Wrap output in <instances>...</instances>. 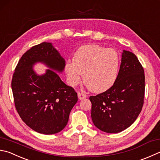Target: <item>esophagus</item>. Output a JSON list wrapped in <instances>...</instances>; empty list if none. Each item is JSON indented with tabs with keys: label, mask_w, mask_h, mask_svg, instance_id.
Returning <instances> with one entry per match:
<instances>
[{
	"label": "esophagus",
	"mask_w": 160,
	"mask_h": 160,
	"mask_svg": "<svg viewBox=\"0 0 160 160\" xmlns=\"http://www.w3.org/2000/svg\"><path fill=\"white\" fill-rule=\"evenodd\" d=\"M86 95L83 94V93H81V92H78V98H79V99H83L86 98Z\"/></svg>",
	"instance_id": "34e87169"
}]
</instances>
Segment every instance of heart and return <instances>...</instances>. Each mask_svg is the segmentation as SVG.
I'll list each match as a JSON object with an SVG mask.
<instances>
[{
  "mask_svg": "<svg viewBox=\"0 0 160 160\" xmlns=\"http://www.w3.org/2000/svg\"><path fill=\"white\" fill-rule=\"evenodd\" d=\"M120 56L116 51L97 44L81 47L74 53L73 61L65 65L69 83L72 86L80 83L81 74L88 89L94 92L106 91L117 79Z\"/></svg>",
  "mask_w": 160,
  "mask_h": 160,
  "instance_id": "b5f03b06",
  "label": "heart"
}]
</instances>
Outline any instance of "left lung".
Masks as SVG:
<instances>
[{"label":"left lung","mask_w":160,"mask_h":160,"mask_svg":"<svg viewBox=\"0 0 160 160\" xmlns=\"http://www.w3.org/2000/svg\"><path fill=\"white\" fill-rule=\"evenodd\" d=\"M144 92L145 76L142 65L135 54L123 50L115 83L107 91L89 98L93 124L107 133L125 130L141 113Z\"/></svg>","instance_id":"8db88e82"}]
</instances>
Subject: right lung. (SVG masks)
<instances>
[{"instance_id": "right-lung-1", "label": "right lung", "mask_w": 160, "mask_h": 160, "mask_svg": "<svg viewBox=\"0 0 160 160\" xmlns=\"http://www.w3.org/2000/svg\"><path fill=\"white\" fill-rule=\"evenodd\" d=\"M37 63L48 68L42 75L33 69ZM65 59L51 42L32 47L22 56L14 70L12 90L15 107L21 118L33 130L53 134L67 125L77 93L59 77Z\"/></svg>"}]
</instances>
